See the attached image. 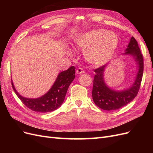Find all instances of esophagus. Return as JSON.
Here are the masks:
<instances>
[{
  "label": "esophagus",
  "mask_w": 153,
  "mask_h": 153,
  "mask_svg": "<svg viewBox=\"0 0 153 153\" xmlns=\"http://www.w3.org/2000/svg\"><path fill=\"white\" fill-rule=\"evenodd\" d=\"M76 73H78V74H82V73H84V71L83 70V69L82 68H78L77 69H76Z\"/></svg>",
  "instance_id": "obj_1"
}]
</instances>
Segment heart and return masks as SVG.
I'll return each mask as SVG.
<instances>
[{
    "instance_id": "heart-1",
    "label": "heart",
    "mask_w": 153,
    "mask_h": 153,
    "mask_svg": "<svg viewBox=\"0 0 153 153\" xmlns=\"http://www.w3.org/2000/svg\"><path fill=\"white\" fill-rule=\"evenodd\" d=\"M78 47L85 51L87 61L96 66H101L113 57L119 39L113 32L96 29L82 34L76 40Z\"/></svg>"
}]
</instances>
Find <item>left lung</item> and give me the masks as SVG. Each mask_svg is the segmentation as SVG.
<instances>
[{
    "label": "left lung",
    "instance_id": "8db88e82",
    "mask_svg": "<svg viewBox=\"0 0 153 153\" xmlns=\"http://www.w3.org/2000/svg\"><path fill=\"white\" fill-rule=\"evenodd\" d=\"M124 55H131L138 64V72L131 87L118 91L108 87L104 81L103 74L107 64L94 69L92 96L94 103L99 108L105 110L121 108L135 98L140 89L143 71V58L136 39L131 37L126 52Z\"/></svg>",
    "mask_w": 153,
    "mask_h": 153
}]
</instances>
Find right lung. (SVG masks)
<instances>
[{"label": "right lung", "instance_id": "add662e5", "mask_svg": "<svg viewBox=\"0 0 153 153\" xmlns=\"http://www.w3.org/2000/svg\"><path fill=\"white\" fill-rule=\"evenodd\" d=\"M75 68L71 66L67 70L60 73L51 89L38 98H27L23 97L15 89L11 81L13 89L17 96L27 107L38 112H49L57 109L65 98L68 87L75 77Z\"/></svg>", "mask_w": 153, "mask_h": 153}]
</instances>
